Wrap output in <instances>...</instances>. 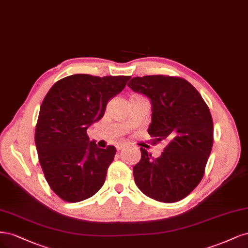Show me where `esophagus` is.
Here are the masks:
<instances>
[{"label":"esophagus","mask_w":248,"mask_h":248,"mask_svg":"<svg viewBox=\"0 0 248 248\" xmlns=\"http://www.w3.org/2000/svg\"><path fill=\"white\" fill-rule=\"evenodd\" d=\"M124 147H126L125 143H119V144L116 145V149H117V150H122V149H124Z\"/></svg>","instance_id":"esophagus-1"}]
</instances>
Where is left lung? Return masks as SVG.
Listing matches in <instances>:
<instances>
[{"mask_svg": "<svg viewBox=\"0 0 248 248\" xmlns=\"http://www.w3.org/2000/svg\"><path fill=\"white\" fill-rule=\"evenodd\" d=\"M127 86L153 105L148 133L153 144L168 142L155 158L144 148L133 168L135 182L147 197L164 203L185 199L202 180L213 145V122L202 95L186 79L166 75L134 77Z\"/></svg>", "mask_w": 248, "mask_h": 248, "instance_id": "left-lung-1", "label": "left lung"}]
</instances>
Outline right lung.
Instances as JSON below:
<instances>
[{
  "instance_id": "1",
  "label": "right lung",
  "mask_w": 248,
  "mask_h": 248,
  "mask_svg": "<svg viewBox=\"0 0 248 248\" xmlns=\"http://www.w3.org/2000/svg\"><path fill=\"white\" fill-rule=\"evenodd\" d=\"M130 78L75 74L55 82L45 95L35 143L45 179L63 201H83L105 182L116 148L97 147L86 130L103 117L108 101L124 89Z\"/></svg>"
}]
</instances>
